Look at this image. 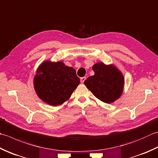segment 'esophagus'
Segmentation results:
<instances>
[{"instance_id": "34e87169", "label": "esophagus", "mask_w": 158, "mask_h": 158, "mask_svg": "<svg viewBox=\"0 0 158 158\" xmlns=\"http://www.w3.org/2000/svg\"><path fill=\"white\" fill-rule=\"evenodd\" d=\"M86 79V77H81V79H80V80H81V83H83L85 81V80Z\"/></svg>"}]
</instances>
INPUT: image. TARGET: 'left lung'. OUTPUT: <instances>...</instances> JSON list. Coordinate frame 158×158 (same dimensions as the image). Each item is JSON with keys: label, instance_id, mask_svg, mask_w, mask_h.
Masks as SVG:
<instances>
[{"label": "left lung", "instance_id": "left-lung-1", "mask_svg": "<svg viewBox=\"0 0 158 158\" xmlns=\"http://www.w3.org/2000/svg\"><path fill=\"white\" fill-rule=\"evenodd\" d=\"M94 75L85 80L84 84L98 99L112 103L121 97L125 85L123 73L113 64L96 63L92 66Z\"/></svg>", "mask_w": 158, "mask_h": 158}]
</instances>
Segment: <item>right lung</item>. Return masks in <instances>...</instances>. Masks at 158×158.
<instances>
[{
	"label": "right lung",
	"mask_w": 158,
	"mask_h": 158,
	"mask_svg": "<svg viewBox=\"0 0 158 158\" xmlns=\"http://www.w3.org/2000/svg\"><path fill=\"white\" fill-rule=\"evenodd\" d=\"M79 83L76 70L61 61H44L38 67L33 78L38 97L52 106H60L69 100Z\"/></svg>",
	"instance_id": "add662e5"
}]
</instances>
